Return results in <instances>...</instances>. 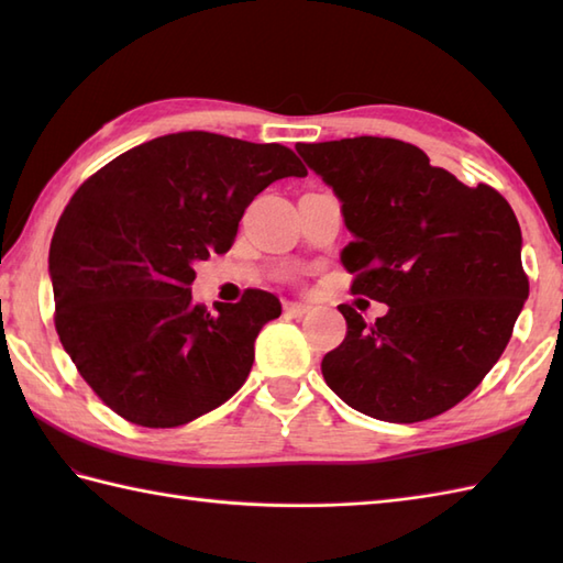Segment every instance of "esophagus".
<instances>
[{"instance_id":"1","label":"esophagus","mask_w":563,"mask_h":563,"mask_svg":"<svg viewBox=\"0 0 563 563\" xmlns=\"http://www.w3.org/2000/svg\"><path fill=\"white\" fill-rule=\"evenodd\" d=\"M283 309H285V314H288V317H305L309 312V307L302 305V302H285Z\"/></svg>"}]
</instances>
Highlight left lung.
<instances>
[{
	"mask_svg": "<svg viewBox=\"0 0 563 563\" xmlns=\"http://www.w3.org/2000/svg\"><path fill=\"white\" fill-rule=\"evenodd\" d=\"M297 152L343 202L351 292L389 307L367 324L339 305L349 333L321 361L327 385L379 421L445 413L482 385L528 300L516 212L496 188L464 186L401 140L300 142Z\"/></svg>",
	"mask_w": 563,
	"mask_h": 563,
	"instance_id": "8db88e82",
	"label": "left lung"
}]
</instances>
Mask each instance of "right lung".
<instances>
[{"label": "right lung", "mask_w": 563, "mask_h": 563, "mask_svg": "<svg viewBox=\"0 0 563 563\" xmlns=\"http://www.w3.org/2000/svg\"><path fill=\"white\" fill-rule=\"evenodd\" d=\"M307 176L278 142L202 130L123 152L84 181L51 242L55 329L93 394L145 428H176L244 385L278 297L249 288L218 314L194 302V266L230 251L263 188Z\"/></svg>", "instance_id": "obj_1"}]
</instances>
